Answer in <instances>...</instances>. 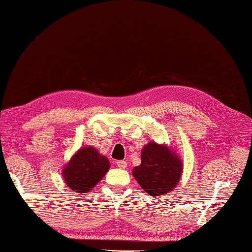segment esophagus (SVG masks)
I'll return each mask as SVG.
<instances>
[{
    "instance_id": "1",
    "label": "esophagus",
    "mask_w": 252,
    "mask_h": 252,
    "mask_svg": "<svg viewBox=\"0 0 252 252\" xmlns=\"http://www.w3.org/2000/svg\"><path fill=\"white\" fill-rule=\"evenodd\" d=\"M117 166L119 167V168L125 169L127 167V163H126V161H117Z\"/></svg>"
}]
</instances>
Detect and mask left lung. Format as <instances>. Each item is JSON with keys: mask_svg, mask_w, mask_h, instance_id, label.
<instances>
[{"mask_svg": "<svg viewBox=\"0 0 252 252\" xmlns=\"http://www.w3.org/2000/svg\"><path fill=\"white\" fill-rule=\"evenodd\" d=\"M183 173V163L178 152L166 144L147 143L141 151V165L132 169L140 186L151 196L171 192Z\"/></svg>", "mask_w": 252, "mask_h": 252, "instance_id": "1", "label": "left lung"}]
</instances>
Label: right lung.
Instances as JSON below:
<instances>
[{"instance_id": "add662e5", "label": "right lung", "mask_w": 252, "mask_h": 252, "mask_svg": "<svg viewBox=\"0 0 252 252\" xmlns=\"http://www.w3.org/2000/svg\"><path fill=\"white\" fill-rule=\"evenodd\" d=\"M110 168V162L94 146L81 147L62 170L66 186L77 193H86L100 182Z\"/></svg>"}]
</instances>
